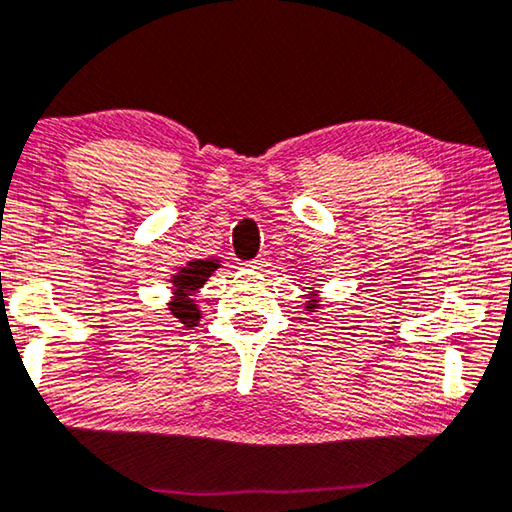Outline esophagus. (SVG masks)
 <instances>
[{
  "label": "esophagus",
  "instance_id": "esophagus-1",
  "mask_svg": "<svg viewBox=\"0 0 512 512\" xmlns=\"http://www.w3.org/2000/svg\"><path fill=\"white\" fill-rule=\"evenodd\" d=\"M266 264H269V259H266L264 255H259L257 259H253V262H248L246 266H250V269H264Z\"/></svg>",
  "mask_w": 512,
  "mask_h": 512
}]
</instances>
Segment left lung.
<instances>
[{
  "mask_svg": "<svg viewBox=\"0 0 512 512\" xmlns=\"http://www.w3.org/2000/svg\"><path fill=\"white\" fill-rule=\"evenodd\" d=\"M308 289H312V292H310V294H305V299H308V301L303 303L305 315H310V312H317V310H319V305H322V303H319V301H322V296H319L317 289H315V287H308Z\"/></svg>",
  "mask_w": 512,
  "mask_h": 512,
  "instance_id": "1",
  "label": "left lung"
}]
</instances>
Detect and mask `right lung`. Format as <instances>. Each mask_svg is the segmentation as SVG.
Here are the masks:
<instances>
[{"label":"right lung","instance_id":"obj_1","mask_svg":"<svg viewBox=\"0 0 512 512\" xmlns=\"http://www.w3.org/2000/svg\"><path fill=\"white\" fill-rule=\"evenodd\" d=\"M223 259L218 257H204V259H190L186 266H179V271L170 278V301L167 308L181 324L197 326L202 319L200 301H197V292L204 287L213 273L220 269Z\"/></svg>","mask_w":512,"mask_h":512}]
</instances>
